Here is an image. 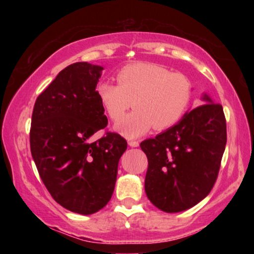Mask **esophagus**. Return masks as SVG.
<instances>
[{"label": "esophagus", "mask_w": 254, "mask_h": 254, "mask_svg": "<svg viewBox=\"0 0 254 254\" xmlns=\"http://www.w3.org/2000/svg\"><path fill=\"white\" fill-rule=\"evenodd\" d=\"M128 145H129V147H131V148H136V147H138V142L129 140V141H128Z\"/></svg>", "instance_id": "34e87169"}]
</instances>
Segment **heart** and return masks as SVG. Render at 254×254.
<instances>
[{
	"mask_svg": "<svg viewBox=\"0 0 254 254\" xmlns=\"http://www.w3.org/2000/svg\"><path fill=\"white\" fill-rule=\"evenodd\" d=\"M118 85L102 82L97 96L113 121L120 120L131 105L134 112L117 124L116 130L134 138L151 129L172 127L182 119L192 99V83L182 72H171L163 65L135 62L117 72Z\"/></svg>",
	"mask_w": 254,
	"mask_h": 254,
	"instance_id": "1",
	"label": "heart"
}]
</instances>
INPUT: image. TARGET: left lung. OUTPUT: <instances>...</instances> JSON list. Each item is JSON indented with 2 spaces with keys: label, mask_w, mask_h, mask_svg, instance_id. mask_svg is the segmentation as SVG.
Segmentation results:
<instances>
[{
  "label": "left lung",
  "mask_w": 254,
  "mask_h": 254,
  "mask_svg": "<svg viewBox=\"0 0 254 254\" xmlns=\"http://www.w3.org/2000/svg\"><path fill=\"white\" fill-rule=\"evenodd\" d=\"M175 126L140 147L148 158L144 190L150 202L165 213L190 209L203 200L216 182L227 144L223 107L207 93Z\"/></svg>",
  "instance_id": "left-lung-1"
}]
</instances>
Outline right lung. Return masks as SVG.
<instances>
[{
    "label": "right lung",
    "mask_w": 254,
    "mask_h": 254,
    "mask_svg": "<svg viewBox=\"0 0 254 254\" xmlns=\"http://www.w3.org/2000/svg\"><path fill=\"white\" fill-rule=\"evenodd\" d=\"M102 65L76 62L59 72L36 100L31 154L45 186L65 209L95 214L107 204L127 142L117 133L90 137L107 126L97 96Z\"/></svg>",
    "instance_id": "obj_1"
}]
</instances>
